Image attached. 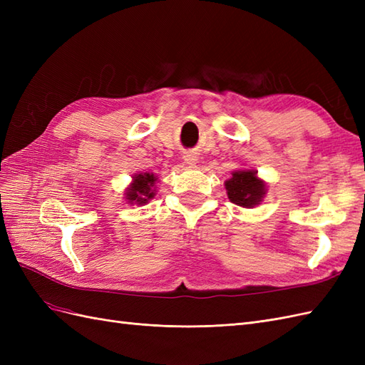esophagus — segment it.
<instances>
[{"label": "esophagus", "instance_id": "obj_1", "mask_svg": "<svg viewBox=\"0 0 365 365\" xmlns=\"http://www.w3.org/2000/svg\"><path fill=\"white\" fill-rule=\"evenodd\" d=\"M184 163H185V164H189V165H195V164L197 163L196 153H192V152L185 153V155H184Z\"/></svg>", "mask_w": 365, "mask_h": 365}]
</instances>
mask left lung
I'll return each mask as SVG.
<instances>
[{"instance_id": "1", "label": "left lung", "mask_w": 365, "mask_h": 365, "mask_svg": "<svg viewBox=\"0 0 365 365\" xmlns=\"http://www.w3.org/2000/svg\"><path fill=\"white\" fill-rule=\"evenodd\" d=\"M228 200L245 208H252L262 204L268 192V184L264 182L254 169H239L231 173V178L225 181Z\"/></svg>"}]
</instances>
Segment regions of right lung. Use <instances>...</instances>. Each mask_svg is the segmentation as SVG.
Listing matches in <instances>:
<instances>
[{
	"mask_svg": "<svg viewBox=\"0 0 365 365\" xmlns=\"http://www.w3.org/2000/svg\"><path fill=\"white\" fill-rule=\"evenodd\" d=\"M158 176L152 172L135 173L132 176L130 184L126 187L125 197L130 205H146L157 195Z\"/></svg>",
	"mask_w": 365,
	"mask_h": 365,
	"instance_id": "right-lung-1",
	"label": "right lung"
}]
</instances>
